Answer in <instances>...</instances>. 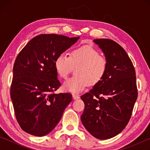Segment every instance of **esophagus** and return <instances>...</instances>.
<instances>
[{
	"label": "esophagus",
	"mask_w": 150,
	"mask_h": 150,
	"mask_svg": "<svg viewBox=\"0 0 150 150\" xmlns=\"http://www.w3.org/2000/svg\"><path fill=\"white\" fill-rule=\"evenodd\" d=\"M79 95H73V98L74 100H77V99H79Z\"/></svg>",
	"instance_id": "obj_1"
}]
</instances>
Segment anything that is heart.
Wrapping results in <instances>:
<instances>
[{"label":"heart","mask_w":150,"mask_h":150,"mask_svg":"<svg viewBox=\"0 0 150 150\" xmlns=\"http://www.w3.org/2000/svg\"><path fill=\"white\" fill-rule=\"evenodd\" d=\"M107 60L95 48L84 45L75 48L69 56L61 54L55 60V69L61 78L66 79L75 68V75L63 83V88L79 93L87 85L93 86L102 80L107 69Z\"/></svg>","instance_id":"b5f03b06"}]
</instances>
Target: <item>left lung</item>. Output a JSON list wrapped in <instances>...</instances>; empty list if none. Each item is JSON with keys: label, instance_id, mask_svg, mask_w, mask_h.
Segmentation results:
<instances>
[{"label": "left lung", "instance_id": "1", "mask_svg": "<svg viewBox=\"0 0 150 150\" xmlns=\"http://www.w3.org/2000/svg\"><path fill=\"white\" fill-rule=\"evenodd\" d=\"M93 42L105 54L107 69L102 80L81 96L85 103L81 119L91 135L106 139L120 134L130 120L138 98L136 71L126 51L116 42Z\"/></svg>", "mask_w": 150, "mask_h": 150}]
</instances>
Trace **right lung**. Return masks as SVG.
<instances>
[{
    "instance_id": "right-lung-1",
    "label": "right lung",
    "mask_w": 150,
    "mask_h": 150,
    "mask_svg": "<svg viewBox=\"0 0 150 150\" xmlns=\"http://www.w3.org/2000/svg\"><path fill=\"white\" fill-rule=\"evenodd\" d=\"M79 37L40 34L18 55L13 67L11 98L16 118L24 132L44 136L54 130L71 102L69 93L54 94L61 86L55 60Z\"/></svg>"
}]
</instances>
